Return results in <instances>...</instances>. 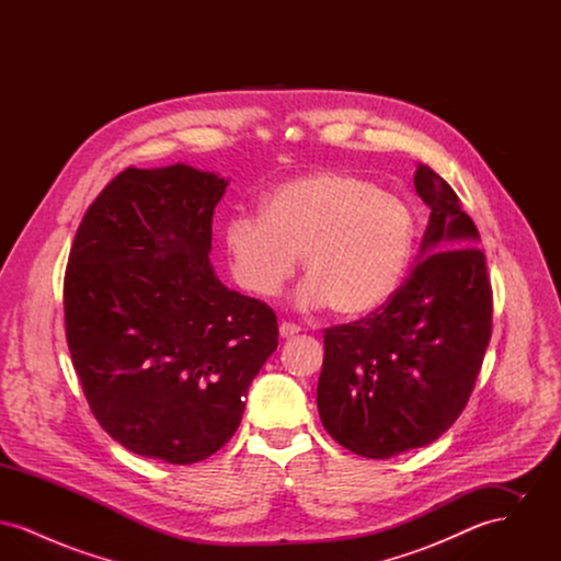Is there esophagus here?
Listing matches in <instances>:
<instances>
[{
    "mask_svg": "<svg viewBox=\"0 0 561 561\" xmlns=\"http://www.w3.org/2000/svg\"><path fill=\"white\" fill-rule=\"evenodd\" d=\"M298 332H300V328L296 323H290V321H282L279 323V336L282 339H293Z\"/></svg>",
    "mask_w": 561,
    "mask_h": 561,
    "instance_id": "esophagus-1",
    "label": "esophagus"
}]
</instances>
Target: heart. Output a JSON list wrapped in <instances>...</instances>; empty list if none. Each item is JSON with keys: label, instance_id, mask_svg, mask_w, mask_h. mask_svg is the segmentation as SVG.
<instances>
[{"label": "heart", "instance_id": "1", "mask_svg": "<svg viewBox=\"0 0 561 561\" xmlns=\"http://www.w3.org/2000/svg\"><path fill=\"white\" fill-rule=\"evenodd\" d=\"M416 241L414 210L370 181L321 170L284 181L261 214L229 216L222 245L231 277L259 298L282 293L298 267L309 275L296 305H332L343 318L380 309L405 277Z\"/></svg>", "mask_w": 561, "mask_h": 561}]
</instances>
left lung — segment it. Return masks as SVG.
Instances as JSON below:
<instances>
[{"label":"left lung","instance_id":"1","mask_svg":"<svg viewBox=\"0 0 561 561\" xmlns=\"http://www.w3.org/2000/svg\"><path fill=\"white\" fill-rule=\"evenodd\" d=\"M414 187L431 210L419 265L380 309L323 334L321 423L334 442L366 458L423 448L453 427L492 332L476 222L425 163Z\"/></svg>","mask_w":561,"mask_h":561}]
</instances>
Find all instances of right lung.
<instances>
[{"label":"right lung","mask_w":561,"mask_h":561,"mask_svg":"<svg viewBox=\"0 0 561 561\" xmlns=\"http://www.w3.org/2000/svg\"><path fill=\"white\" fill-rule=\"evenodd\" d=\"M227 185L187 163L126 168L83 214L65 273L67 345L92 414L170 465L233 437L277 348L273 309L229 290L208 259Z\"/></svg>","instance_id":"add662e5"}]
</instances>
